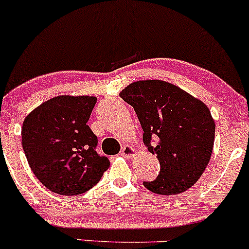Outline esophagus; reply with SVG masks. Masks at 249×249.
<instances>
[{
    "label": "esophagus",
    "mask_w": 249,
    "mask_h": 249,
    "mask_svg": "<svg viewBox=\"0 0 249 249\" xmlns=\"http://www.w3.org/2000/svg\"><path fill=\"white\" fill-rule=\"evenodd\" d=\"M121 153H122V156L130 158V157H132L137 153V151H136V148L130 146V145H125V146H123Z\"/></svg>",
    "instance_id": "1"
}]
</instances>
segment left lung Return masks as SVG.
Instances as JSON below:
<instances>
[{"label": "left lung", "instance_id": "left-lung-1", "mask_svg": "<svg viewBox=\"0 0 249 249\" xmlns=\"http://www.w3.org/2000/svg\"><path fill=\"white\" fill-rule=\"evenodd\" d=\"M119 96L133 107L144 131L142 142L160 162V173L144 186L162 196L193 186L207 167L214 145L215 123L206 104L159 79L131 83Z\"/></svg>", "mask_w": 249, "mask_h": 249}]
</instances>
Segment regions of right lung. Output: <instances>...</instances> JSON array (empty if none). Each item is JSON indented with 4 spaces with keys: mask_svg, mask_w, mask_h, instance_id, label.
Segmentation results:
<instances>
[{
    "mask_svg": "<svg viewBox=\"0 0 249 249\" xmlns=\"http://www.w3.org/2000/svg\"><path fill=\"white\" fill-rule=\"evenodd\" d=\"M96 102L93 96H57L24 118L25 157L36 178L51 192H87L110 167L107 157L96 152L98 141L87 124Z\"/></svg>",
    "mask_w": 249,
    "mask_h": 249,
    "instance_id": "obj_1",
    "label": "right lung"
}]
</instances>
